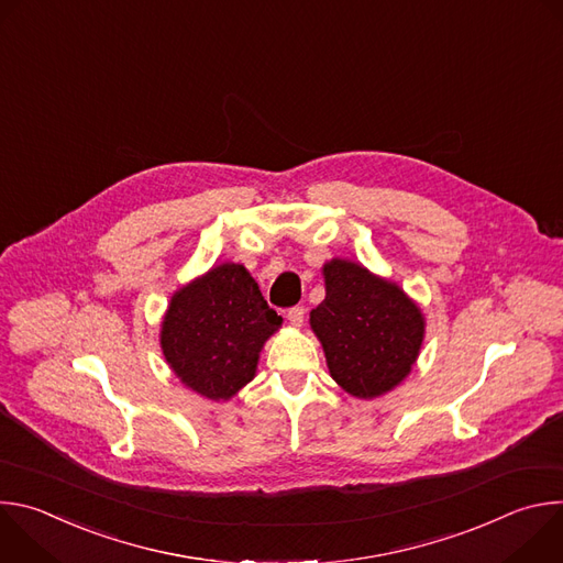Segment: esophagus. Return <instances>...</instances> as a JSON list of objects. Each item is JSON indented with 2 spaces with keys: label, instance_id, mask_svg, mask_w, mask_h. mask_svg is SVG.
<instances>
[{
  "label": "esophagus",
  "instance_id": "esophagus-1",
  "mask_svg": "<svg viewBox=\"0 0 563 563\" xmlns=\"http://www.w3.org/2000/svg\"><path fill=\"white\" fill-rule=\"evenodd\" d=\"M287 320H289L291 325L300 328V325H302V320H305V307H302V305H294V307H289V309H287Z\"/></svg>",
  "mask_w": 563,
  "mask_h": 563
}]
</instances>
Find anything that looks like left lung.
<instances>
[{
    "label": "left lung",
    "mask_w": 563,
    "mask_h": 563,
    "mask_svg": "<svg viewBox=\"0 0 563 563\" xmlns=\"http://www.w3.org/2000/svg\"><path fill=\"white\" fill-rule=\"evenodd\" d=\"M325 300L309 313L332 378L352 396L374 398L404 380L423 343L421 309L398 285L350 261L323 267Z\"/></svg>",
    "instance_id": "left-lung-1"
}]
</instances>
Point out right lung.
<instances>
[{
    "mask_svg": "<svg viewBox=\"0 0 563 563\" xmlns=\"http://www.w3.org/2000/svg\"><path fill=\"white\" fill-rule=\"evenodd\" d=\"M280 323L250 272L224 263L172 298L159 345L185 385L220 400L254 378L258 354Z\"/></svg>",
    "mask_w": 563,
    "mask_h": 563,
    "instance_id": "right-lung-1",
    "label": "right lung"
}]
</instances>
